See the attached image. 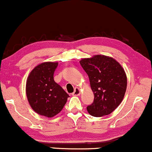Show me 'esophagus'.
Wrapping results in <instances>:
<instances>
[{
    "instance_id": "1",
    "label": "esophagus",
    "mask_w": 152,
    "mask_h": 152,
    "mask_svg": "<svg viewBox=\"0 0 152 152\" xmlns=\"http://www.w3.org/2000/svg\"><path fill=\"white\" fill-rule=\"evenodd\" d=\"M81 94V89L79 88H75L74 93L72 94L73 96H79Z\"/></svg>"
}]
</instances>
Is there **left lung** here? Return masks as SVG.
Masks as SVG:
<instances>
[{
	"label": "left lung",
	"mask_w": 152,
	"mask_h": 152,
	"mask_svg": "<svg viewBox=\"0 0 152 152\" xmlns=\"http://www.w3.org/2000/svg\"><path fill=\"white\" fill-rule=\"evenodd\" d=\"M80 64L88 74L94 95L87 111L95 117L110 114L124 97L127 86L124 69L114 58L104 55L83 58Z\"/></svg>",
	"instance_id": "8db88e82"
}]
</instances>
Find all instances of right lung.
Here are the masks:
<instances>
[{"label":"right lung","instance_id":"obj_1","mask_svg":"<svg viewBox=\"0 0 152 152\" xmlns=\"http://www.w3.org/2000/svg\"><path fill=\"white\" fill-rule=\"evenodd\" d=\"M57 66V62L41 63L31 71L26 81V96L31 108L37 114L48 118L58 114L69 97L54 81Z\"/></svg>","mask_w":152,"mask_h":152}]
</instances>
